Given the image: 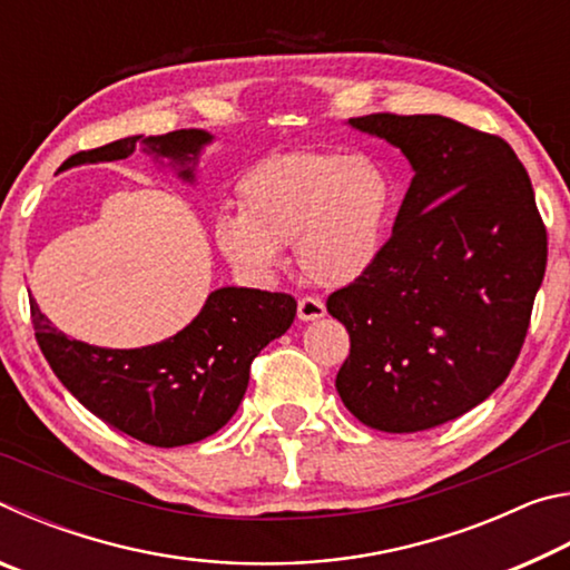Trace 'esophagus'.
I'll use <instances>...</instances> for the list:
<instances>
[{
  "mask_svg": "<svg viewBox=\"0 0 570 570\" xmlns=\"http://www.w3.org/2000/svg\"><path fill=\"white\" fill-rule=\"evenodd\" d=\"M296 314H298V320H302V322H316V320H322V316L326 314V306H324L322 298L304 296V298H298Z\"/></svg>",
  "mask_w": 570,
  "mask_h": 570,
  "instance_id": "1",
  "label": "esophagus"
}]
</instances>
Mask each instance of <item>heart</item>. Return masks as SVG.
<instances>
[{
	"instance_id": "1",
	"label": "heart",
	"mask_w": 570,
	"mask_h": 570,
	"mask_svg": "<svg viewBox=\"0 0 570 570\" xmlns=\"http://www.w3.org/2000/svg\"><path fill=\"white\" fill-rule=\"evenodd\" d=\"M238 206L214 224L230 264L274 276L284 266L282 246L294 244L308 282L340 288L370 274L387 248L397 183L384 163L362 153H278L240 178Z\"/></svg>"
}]
</instances>
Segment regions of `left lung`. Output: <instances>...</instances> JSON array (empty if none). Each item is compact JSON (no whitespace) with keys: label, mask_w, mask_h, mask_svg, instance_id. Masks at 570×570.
Returning a JSON list of instances; mask_svg holds the SVG:
<instances>
[{"label":"left lung","mask_w":570,"mask_h":570,"mask_svg":"<svg viewBox=\"0 0 570 570\" xmlns=\"http://www.w3.org/2000/svg\"><path fill=\"white\" fill-rule=\"evenodd\" d=\"M350 125L400 148L414 178L377 266L326 298L350 332L336 392L366 428L430 430L478 407L513 370L543 284L546 226L498 135L442 115Z\"/></svg>","instance_id":"1"}]
</instances>
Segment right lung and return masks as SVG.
Returning a JSON list of instances; mask_svg holds the SVG:
<instances>
[{
	"label": "right lung",
	"instance_id": "obj_1",
	"mask_svg": "<svg viewBox=\"0 0 570 570\" xmlns=\"http://www.w3.org/2000/svg\"><path fill=\"white\" fill-rule=\"evenodd\" d=\"M214 135L173 130L130 135L110 146L77 153L65 168L82 163L122 160L142 146L168 160L180 180H196V166ZM37 344L77 402L110 428L153 448H180L214 435L234 417L248 387L250 362L268 342L294 324L296 302L288 294L224 286L210 292L188 326L158 344L108 350L70 340L30 298Z\"/></svg>",
	"mask_w": 570,
	"mask_h": 570
}]
</instances>
